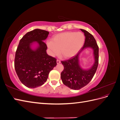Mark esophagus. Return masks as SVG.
<instances>
[{
	"label": "esophagus",
	"instance_id": "obj_1",
	"mask_svg": "<svg viewBox=\"0 0 120 120\" xmlns=\"http://www.w3.org/2000/svg\"><path fill=\"white\" fill-rule=\"evenodd\" d=\"M56 63H57V64H60V60H56Z\"/></svg>",
	"mask_w": 120,
	"mask_h": 120
}]
</instances>
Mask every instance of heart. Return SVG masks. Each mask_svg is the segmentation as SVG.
Masks as SVG:
<instances>
[{
  "mask_svg": "<svg viewBox=\"0 0 120 120\" xmlns=\"http://www.w3.org/2000/svg\"><path fill=\"white\" fill-rule=\"evenodd\" d=\"M85 41V37L82 32L68 31L55 35L46 44L52 56L59 54L60 49L64 58L70 59L79 52Z\"/></svg>",
  "mask_w": 120,
  "mask_h": 120,
  "instance_id": "heart-1",
  "label": "heart"
}]
</instances>
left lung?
I'll return each mask as SVG.
<instances>
[{
	"label": "left lung",
	"mask_w": 120,
	"mask_h": 120,
	"mask_svg": "<svg viewBox=\"0 0 120 120\" xmlns=\"http://www.w3.org/2000/svg\"><path fill=\"white\" fill-rule=\"evenodd\" d=\"M80 30L85 36L84 45L77 55L70 60L61 61L64 67L61 73V80L64 85L74 90L81 89L88 84L95 75L99 63V47L96 39L88 31ZM88 48L93 50L94 62L90 68L84 69L80 65L79 56L83 50Z\"/></svg>",
	"instance_id": "obj_1"
}]
</instances>
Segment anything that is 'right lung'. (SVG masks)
<instances>
[{
	"label": "right lung",
	"mask_w": 120,
	"mask_h": 120,
	"mask_svg": "<svg viewBox=\"0 0 120 120\" xmlns=\"http://www.w3.org/2000/svg\"><path fill=\"white\" fill-rule=\"evenodd\" d=\"M49 32L35 29L20 39L15 52L14 67L19 79L29 88L45 83L49 72L56 66V60L46 53L44 41Z\"/></svg>",
	"instance_id": "right-lung-1"
}]
</instances>
